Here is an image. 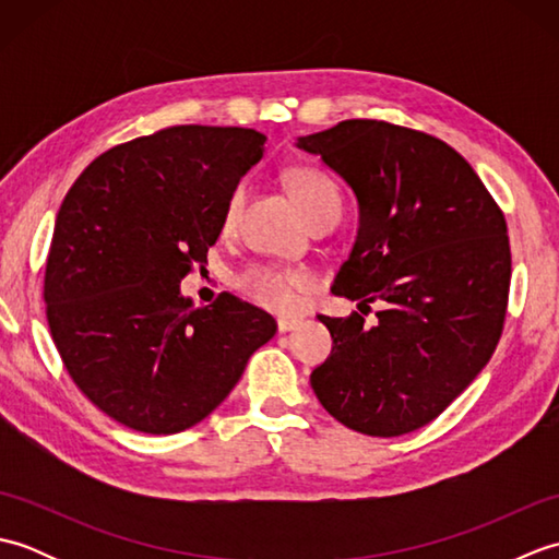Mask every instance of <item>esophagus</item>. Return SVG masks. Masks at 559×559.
Segmentation results:
<instances>
[{
  "mask_svg": "<svg viewBox=\"0 0 559 559\" xmlns=\"http://www.w3.org/2000/svg\"><path fill=\"white\" fill-rule=\"evenodd\" d=\"M276 324H278L281 334H286V331H293V329L300 326V319H295V317H278Z\"/></svg>",
  "mask_w": 559,
  "mask_h": 559,
  "instance_id": "esophagus-1",
  "label": "esophagus"
}]
</instances>
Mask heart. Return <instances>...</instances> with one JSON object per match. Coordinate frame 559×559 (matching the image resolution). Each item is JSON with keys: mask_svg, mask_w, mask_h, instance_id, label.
<instances>
[{"mask_svg": "<svg viewBox=\"0 0 559 559\" xmlns=\"http://www.w3.org/2000/svg\"><path fill=\"white\" fill-rule=\"evenodd\" d=\"M286 182L290 194L295 199V204L300 206V211L307 216L322 211L326 206H341V194L334 185V180L322 170L317 168H307V165H300V168H293L286 173ZM245 204V187H235L228 201H225V211H223V228L230 230L237 223V216H240ZM305 283L302 273L295 271H281V269H271V266H259L247 271L240 286L242 290L254 298L259 305L269 307L273 312H290L295 310V288H300Z\"/></svg>", "mask_w": 559, "mask_h": 559, "instance_id": "b5f03b06", "label": "heart"}]
</instances>
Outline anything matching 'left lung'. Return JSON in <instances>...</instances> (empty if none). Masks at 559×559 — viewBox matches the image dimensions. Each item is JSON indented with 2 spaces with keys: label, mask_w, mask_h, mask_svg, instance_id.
Listing matches in <instances>:
<instances>
[{
  "label": "left lung",
  "mask_w": 559,
  "mask_h": 559,
  "mask_svg": "<svg viewBox=\"0 0 559 559\" xmlns=\"http://www.w3.org/2000/svg\"><path fill=\"white\" fill-rule=\"evenodd\" d=\"M298 148L358 199V237L331 293L377 324L324 317L334 348L310 382L338 423L399 437L435 420L488 365L502 334L512 254L500 206L466 158L430 134L346 120Z\"/></svg>",
  "instance_id": "8db88e82"
}]
</instances>
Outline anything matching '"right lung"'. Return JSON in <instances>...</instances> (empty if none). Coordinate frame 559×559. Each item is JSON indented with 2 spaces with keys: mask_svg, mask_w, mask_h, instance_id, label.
Here are the masks:
<instances>
[{
  "mask_svg": "<svg viewBox=\"0 0 559 559\" xmlns=\"http://www.w3.org/2000/svg\"><path fill=\"white\" fill-rule=\"evenodd\" d=\"M264 141L242 127L163 129L105 151L59 206L45 269L52 341L76 386L124 427L201 423L276 334L271 314L230 293L194 307L180 290Z\"/></svg>",
  "mask_w": 559,
  "mask_h": 559,
  "instance_id": "obj_1",
  "label": "right lung"
}]
</instances>
